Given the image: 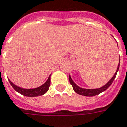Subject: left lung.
Listing matches in <instances>:
<instances>
[{
	"label": "left lung",
	"mask_w": 127,
	"mask_h": 127,
	"mask_svg": "<svg viewBox=\"0 0 127 127\" xmlns=\"http://www.w3.org/2000/svg\"><path fill=\"white\" fill-rule=\"evenodd\" d=\"M119 67H120V60H119V64L118 65V68H117V70L115 71V74L113 75V76L104 85H103L102 87L99 88H95V89H86V88H83L81 87H79L78 85H76L74 81L72 80V78L71 77V76L69 75V82L73 87V89L76 93L78 94V95H81L82 96H96L97 95H99L100 93H101L103 91H105L110 85L112 84V83L113 81V80L115 78L117 73H118V70H119Z\"/></svg>",
	"instance_id": "left-lung-1"
}]
</instances>
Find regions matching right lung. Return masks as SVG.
Wrapping results in <instances>:
<instances>
[{"instance_id":"obj_1","label":"right lung","mask_w":127,"mask_h":127,"mask_svg":"<svg viewBox=\"0 0 127 127\" xmlns=\"http://www.w3.org/2000/svg\"><path fill=\"white\" fill-rule=\"evenodd\" d=\"M9 81L11 85L12 86L13 88L14 89L16 92L21 94L22 95L28 96V97H35V96H42L49 90V86L51 84V75L49 76L47 81L44 84H42L39 87L35 88H21L19 86H17L15 84H14L9 79Z\"/></svg>"}]
</instances>
